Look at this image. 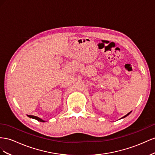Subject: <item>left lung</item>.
<instances>
[{
	"instance_id": "1",
	"label": "left lung",
	"mask_w": 155,
	"mask_h": 155,
	"mask_svg": "<svg viewBox=\"0 0 155 155\" xmlns=\"http://www.w3.org/2000/svg\"><path fill=\"white\" fill-rule=\"evenodd\" d=\"M131 112H132V111H131V112H129V113H128V114H127V115H125V116H123V117H121V119H123V118H125V117H127V116H129V114H130Z\"/></svg>"
}]
</instances>
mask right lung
I'll return each instance as SVG.
<instances>
[{
    "label": "right lung",
    "mask_w": 155,
    "mask_h": 155,
    "mask_svg": "<svg viewBox=\"0 0 155 155\" xmlns=\"http://www.w3.org/2000/svg\"><path fill=\"white\" fill-rule=\"evenodd\" d=\"M27 116L29 117L30 118H32V119H36V120H38V121H40V122H45V121L43 120L42 119L39 118L37 116H30V115H27Z\"/></svg>",
    "instance_id": "right-lung-1"
}]
</instances>
